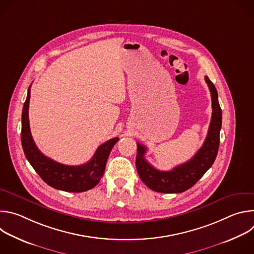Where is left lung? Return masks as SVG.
<instances>
[{
	"instance_id": "1",
	"label": "left lung",
	"mask_w": 254,
	"mask_h": 254,
	"mask_svg": "<svg viewBox=\"0 0 254 254\" xmlns=\"http://www.w3.org/2000/svg\"><path fill=\"white\" fill-rule=\"evenodd\" d=\"M212 99V118L203 146L188 162L175 167L171 171H159L144 159L147 148L136 143L135 167L142 182L150 189L159 193H182L193 187L213 165L220 142L222 111L218 93L212 81L205 76Z\"/></svg>"
}]
</instances>
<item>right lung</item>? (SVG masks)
I'll use <instances>...</instances> for the list:
<instances>
[{
	"instance_id": "add662e5",
	"label": "right lung",
	"mask_w": 254,
	"mask_h": 254,
	"mask_svg": "<svg viewBox=\"0 0 254 254\" xmlns=\"http://www.w3.org/2000/svg\"><path fill=\"white\" fill-rule=\"evenodd\" d=\"M30 87L22 113L21 140L24 154L37 174L50 187L65 192H84L95 187L103 176L106 161L119 137H114L99 146L89 162L80 166L57 163L43 155L36 146L29 126Z\"/></svg>"
}]
</instances>
